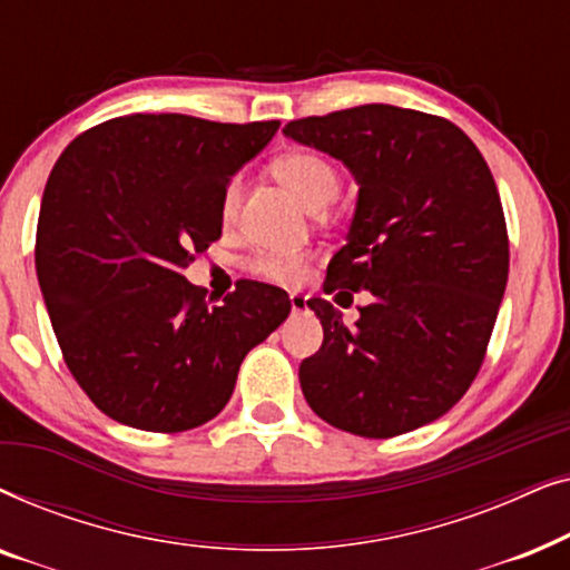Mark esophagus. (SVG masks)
<instances>
[{
    "mask_svg": "<svg viewBox=\"0 0 570 570\" xmlns=\"http://www.w3.org/2000/svg\"><path fill=\"white\" fill-rule=\"evenodd\" d=\"M291 308H293V314H303V311H308V298H306V295L293 293L291 295Z\"/></svg>",
    "mask_w": 570,
    "mask_h": 570,
    "instance_id": "34e87169",
    "label": "esophagus"
}]
</instances>
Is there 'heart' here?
Returning a JSON list of instances; mask_svg holds the SVG:
<instances>
[{"mask_svg":"<svg viewBox=\"0 0 570 570\" xmlns=\"http://www.w3.org/2000/svg\"><path fill=\"white\" fill-rule=\"evenodd\" d=\"M272 174L277 176V181L293 194L306 209H322L340 194L342 178L340 170L334 168L332 160H326L324 155L311 153V150H293L285 153L283 158L275 160ZM240 176H233L223 189L220 199V213L230 217L236 213L238 199H240ZM306 256L303 254H283V252H262L252 259V269L264 279L279 285H293L298 283L303 272H306Z\"/></svg>","mask_w":570,"mask_h":570,"instance_id":"1","label":"heart"}]
</instances>
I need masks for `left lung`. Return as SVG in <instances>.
I'll use <instances>...</instances> for the list:
<instances>
[{"instance_id":"8db88e82","label":"left lung","mask_w":570,"mask_h":570,"mask_svg":"<svg viewBox=\"0 0 570 570\" xmlns=\"http://www.w3.org/2000/svg\"><path fill=\"white\" fill-rule=\"evenodd\" d=\"M283 131L345 163L361 186L324 293L373 295L353 330L330 301H308L324 342L301 363L303 396L363 439L433 423L478 376L509 279V233L485 158L456 124L386 104Z\"/></svg>"}]
</instances>
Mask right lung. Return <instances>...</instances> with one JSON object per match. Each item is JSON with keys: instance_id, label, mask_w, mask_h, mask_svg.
<instances>
[{"instance_id": "1", "label": "right lung", "mask_w": 570, "mask_h": 570, "mask_svg": "<svg viewBox=\"0 0 570 570\" xmlns=\"http://www.w3.org/2000/svg\"><path fill=\"white\" fill-rule=\"evenodd\" d=\"M279 121L131 114L69 142L46 181L36 272L67 368L116 423L191 431L228 404L240 363L291 314L240 279L223 303L181 272L223 233L230 176Z\"/></svg>"}]
</instances>
